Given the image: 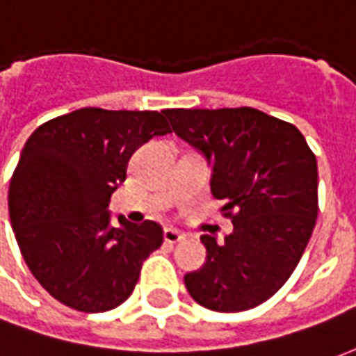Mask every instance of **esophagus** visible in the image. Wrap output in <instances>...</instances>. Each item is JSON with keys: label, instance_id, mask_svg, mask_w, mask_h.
I'll return each mask as SVG.
<instances>
[{"label": "esophagus", "instance_id": "1", "mask_svg": "<svg viewBox=\"0 0 356 356\" xmlns=\"http://www.w3.org/2000/svg\"><path fill=\"white\" fill-rule=\"evenodd\" d=\"M181 240H185V234L179 232L177 229H165V231H163V242H165V244H177Z\"/></svg>", "mask_w": 356, "mask_h": 356}]
</instances>
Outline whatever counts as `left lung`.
Returning a JSON list of instances; mask_svg holds the SVG:
<instances>
[{
	"label": "left lung",
	"instance_id": "8db88e82",
	"mask_svg": "<svg viewBox=\"0 0 356 356\" xmlns=\"http://www.w3.org/2000/svg\"><path fill=\"white\" fill-rule=\"evenodd\" d=\"M177 137L211 168V193L234 231L204 234L206 263L186 273L196 303L219 313L261 305L290 278L318 216V170L296 125L261 110L170 108Z\"/></svg>",
	"mask_w": 356,
	"mask_h": 356
}]
</instances>
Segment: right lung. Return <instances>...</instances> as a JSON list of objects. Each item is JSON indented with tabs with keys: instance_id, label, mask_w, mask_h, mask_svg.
Segmentation results:
<instances>
[{
	"instance_id": "add662e5",
	"label": "right lung",
	"mask_w": 356,
	"mask_h": 356,
	"mask_svg": "<svg viewBox=\"0 0 356 356\" xmlns=\"http://www.w3.org/2000/svg\"><path fill=\"white\" fill-rule=\"evenodd\" d=\"M165 110L80 108L40 125L20 152L9 185V216L35 280L81 313L122 305L140 265L162 246V227L118 216L110 196L133 152L171 133Z\"/></svg>"
}]
</instances>
